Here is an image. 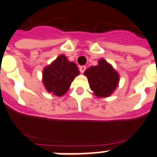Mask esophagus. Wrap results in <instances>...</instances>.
<instances>
[{"label":"esophagus","instance_id":"34e87169","mask_svg":"<svg viewBox=\"0 0 157 157\" xmlns=\"http://www.w3.org/2000/svg\"><path fill=\"white\" fill-rule=\"evenodd\" d=\"M86 66H79V71L81 72V73H84V71H86Z\"/></svg>","mask_w":157,"mask_h":157}]
</instances>
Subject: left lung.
Listing matches in <instances>:
<instances>
[{"label": "left lung", "instance_id": "1", "mask_svg": "<svg viewBox=\"0 0 157 157\" xmlns=\"http://www.w3.org/2000/svg\"><path fill=\"white\" fill-rule=\"evenodd\" d=\"M84 75L88 78L91 90L99 98L110 96L119 83L118 73L104 59H100L98 65L86 70Z\"/></svg>", "mask_w": 157, "mask_h": 157}]
</instances>
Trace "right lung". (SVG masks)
Returning a JSON list of instances; mask_svg holds the SVG:
<instances>
[{
    "instance_id": "add662e5",
    "label": "right lung",
    "mask_w": 157,
    "mask_h": 157,
    "mask_svg": "<svg viewBox=\"0 0 157 157\" xmlns=\"http://www.w3.org/2000/svg\"><path fill=\"white\" fill-rule=\"evenodd\" d=\"M78 75L77 65L68 61L64 55H60L44 69L43 83L48 92L60 97L68 90L72 81Z\"/></svg>"
}]
</instances>
